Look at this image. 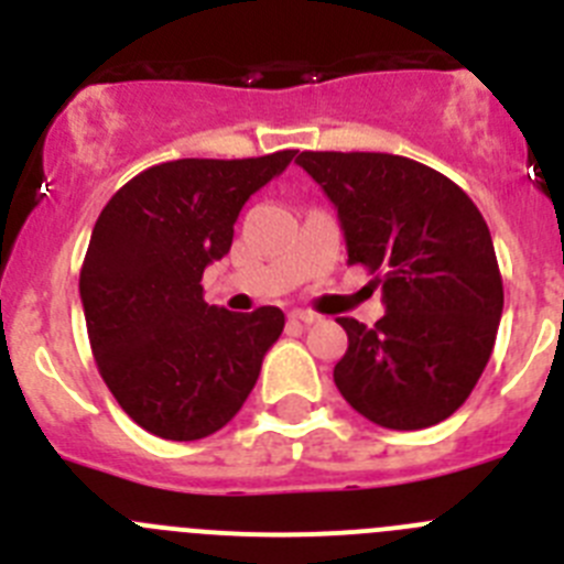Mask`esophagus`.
Masks as SVG:
<instances>
[{
    "mask_svg": "<svg viewBox=\"0 0 564 564\" xmlns=\"http://www.w3.org/2000/svg\"><path fill=\"white\" fill-rule=\"evenodd\" d=\"M291 322H296V325H316V322H322V316L311 311H293Z\"/></svg>",
    "mask_w": 564,
    "mask_h": 564,
    "instance_id": "esophagus-1",
    "label": "esophagus"
}]
</instances>
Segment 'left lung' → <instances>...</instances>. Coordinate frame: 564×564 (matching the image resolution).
Instances as JSON below:
<instances>
[{"label": "left lung", "mask_w": 564, "mask_h": 564, "mask_svg": "<svg viewBox=\"0 0 564 564\" xmlns=\"http://www.w3.org/2000/svg\"><path fill=\"white\" fill-rule=\"evenodd\" d=\"M296 163L338 212L347 262L372 273L387 307L350 316L333 370L358 415L426 430L463 406L495 350L502 276L482 214L457 183L387 152H302Z\"/></svg>", "instance_id": "left-lung-1"}]
</instances>
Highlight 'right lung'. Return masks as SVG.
I'll list each match as a JSON object with an SVG mask.
<instances>
[{
	"instance_id": "add662e5",
	"label": "right lung",
	"mask_w": 564,
	"mask_h": 564,
	"mask_svg": "<svg viewBox=\"0 0 564 564\" xmlns=\"http://www.w3.org/2000/svg\"><path fill=\"white\" fill-rule=\"evenodd\" d=\"M293 154L169 161L104 206L78 279L89 347L115 401L152 435L200 441L251 395L285 313L208 305L200 279L231 248L248 197Z\"/></svg>"
}]
</instances>
